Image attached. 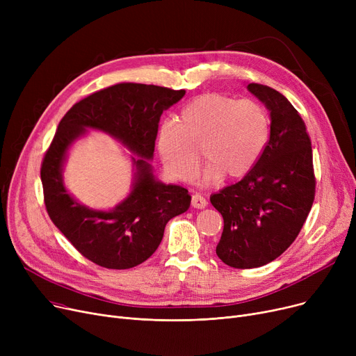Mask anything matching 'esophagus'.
Instances as JSON below:
<instances>
[{
  "instance_id": "1",
  "label": "esophagus",
  "mask_w": 356,
  "mask_h": 356,
  "mask_svg": "<svg viewBox=\"0 0 356 356\" xmlns=\"http://www.w3.org/2000/svg\"><path fill=\"white\" fill-rule=\"evenodd\" d=\"M207 204H208V200L204 199L202 195L195 193V195L192 196V207H193V208H196V209H203V208H207Z\"/></svg>"
}]
</instances>
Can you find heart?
<instances>
[{"label": "heart", "instance_id": "obj_1", "mask_svg": "<svg viewBox=\"0 0 356 356\" xmlns=\"http://www.w3.org/2000/svg\"><path fill=\"white\" fill-rule=\"evenodd\" d=\"M270 138L267 109L254 99H234L222 93H203L177 115L165 120L157 134V149L167 173L189 181L199 165L196 148L208 163L204 181L222 175L236 179L247 175Z\"/></svg>", "mask_w": 356, "mask_h": 356}]
</instances>
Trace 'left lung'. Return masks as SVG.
<instances>
[{"instance_id":"8db88e82","label":"left lung","mask_w":356,"mask_h":356,"mask_svg":"<svg viewBox=\"0 0 356 356\" xmlns=\"http://www.w3.org/2000/svg\"><path fill=\"white\" fill-rule=\"evenodd\" d=\"M270 111V138L251 170L211 196L223 218L218 257L234 268H257L297 238L316 192L312 141L297 109L278 90L250 83Z\"/></svg>"}]
</instances>
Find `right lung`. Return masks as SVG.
<instances>
[{
	"label": "right lung",
	"instance_id": "1",
	"mask_svg": "<svg viewBox=\"0 0 356 356\" xmlns=\"http://www.w3.org/2000/svg\"><path fill=\"white\" fill-rule=\"evenodd\" d=\"M186 90L144 83H117L74 104L59 122L42 163L47 213L59 231L85 258L111 270L133 268L152 257L163 239L165 223L191 207L188 189L164 184L152 164L163 111ZM86 127L118 138L140 159L134 191L108 213L89 210L74 201L63 184L61 168L71 143Z\"/></svg>",
	"mask_w": 356,
	"mask_h": 356
}]
</instances>
